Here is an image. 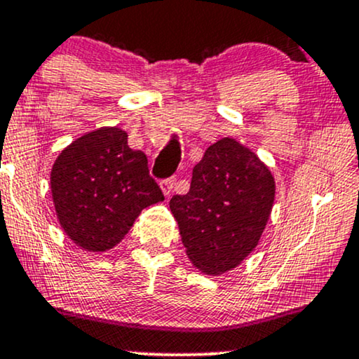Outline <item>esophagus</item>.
I'll return each instance as SVG.
<instances>
[{
  "instance_id": "obj_1",
  "label": "esophagus",
  "mask_w": 359,
  "mask_h": 359,
  "mask_svg": "<svg viewBox=\"0 0 359 359\" xmlns=\"http://www.w3.org/2000/svg\"><path fill=\"white\" fill-rule=\"evenodd\" d=\"M175 177H170V179H167V180H161V191H163V194L167 196V198H170V194H172V191H173V186H175Z\"/></svg>"
}]
</instances>
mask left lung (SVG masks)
Wrapping results in <instances>:
<instances>
[{
  "instance_id": "1",
  "label": "left lung",
  "mask_w": 359,
  "mask_h": 359,
  "mask_svg": "<svg viewBox=\"0 0 359 359\" xmlns=\"http://www.w3.org/2000/svg\"><path fill=\"white\" fill-rule=\"evenodd\" d=\"M274 203V179L231 137L211 144L192 170L191 189L170 210L192 264L206 274L233 269L257 245Z\"/></svg>"
}]
</instances>
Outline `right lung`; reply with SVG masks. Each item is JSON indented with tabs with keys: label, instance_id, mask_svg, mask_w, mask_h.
Here are the masks:
<instances>
[{
	"label": "right lung",
	"instance_id": "add662e5",
	"mask_svg": "<svg viewBox=\"0 0 359 359\" xmlns=\"http://www.w3.org/2000/svg\"><path fill=\"white\" fill-rule=\"evenodd\" d=\"M50 191L62 230L90 252L116 247L144 208L165 199L147 155L129 148L117 128L97 129L62 149Z\"/></svg>",
	"mask_w": 359,
	"mask_h": 359
}]
</instances>
